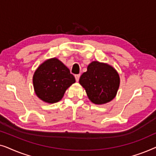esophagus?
Here are the masks:
<instances>
[{"instance_id": "obj_1", "label": "esophagus", "mask_w": 156, "mask_h": 156, "mask_svg": "<svg viewBox=\"0 0 156 156\" xmlns=\"http://www.w3.org/2000/svg\"><path fill=\"white\" fill-rule=\"evenodd\" d=\"M75 80H76V82H78L79 81V80H80V74H76L75 76Z\"/></svg>"}]
</instances>
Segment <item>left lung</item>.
<instances>
[{
    "label": "left lung",
    "instance_id": "8db88e82",
    "mask_svg": "<svg viewBox=\"0 0 156 156\" xmlns=\"http://www.w3.org/2000/svg\"><path fill=\"white\" fill-rule=\"evenodd\" d=\"M80 84L84 87L92 103L104 104L116 97L120 77L111 65L94 61L88 65L87 71L80 76Z\"/></svg>",
    "mask_w": 156,
    "mask_h": 156
}]
</instances>
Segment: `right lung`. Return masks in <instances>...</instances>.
<instances>
[{
    "label": "right lung",
    "mask_w": 156,
    "mask_h": 156,
    "mask_svg": "<svg viewBox=\"0 0 156 156\" xmlns=\"http://www.w3.org/2000/svg\"><path fill=\"white\" fill-rule=\"evenodd\" d=\"M35 92L38 98L49 104L62 99L65 91L75 82L69 69L57 58L47 59L35 70L33 77Z\"/></svg>",
    "instance_id": "right-lung-1"
}]
</instances>
